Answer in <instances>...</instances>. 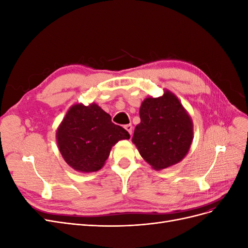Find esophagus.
<instances>
[{
    "label": "esophagus",
    "instance_id": "1",
    "mask_svg": "<svg viewBox=\"0 0 248 248\" xmlns=\"http://www.w3.org/2000/svg\"><path fill=\"white\" fill-rule=\"evenodd\" d=\"M125 129L129 132V134L131 136L132 134V130H133V127H132V125L131 124H127V125H125Z\"/></svg>",
    "mask_w": 248,
    "mask_h": 248
}]
</instances>
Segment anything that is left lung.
<instances>
[{
    "instance_id": "1",
    "label": "left lung",
    "mask_w": 248,
    "mask_h": 248,
    "mask_svg": "<svg viewBox=\"0 0 248 248\" xmlns=\"http://www.w3.org/2000/svg\"><path fill=\"white\" fill-rule=\"evenodd\" d=\"M140 118L132 142L150 166L158 170L184 158L192 142L193 126L174 94L166 90L157 98L148 97L141 102Z\"/></svg>"
}]
</instances>
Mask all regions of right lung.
<instances>
[{
  "mask_svg": "<svg viewBox=\"0 0 248 248\" xmlns=\"http://www.w3.org/2000/svg\"><path fill=\"white\" fill-rule=\"evenodd\" d=\"M129 133L111 122V118L96 103H78L67 111L57 130V142L64 160L81 172L99 170L111 147L128 140Z\"/></svg>",
  "mask_w": 248,
  "mask_h": 248,
  "instance_id": "add662e5",
  "label": "right lung"
}]
</instances>
